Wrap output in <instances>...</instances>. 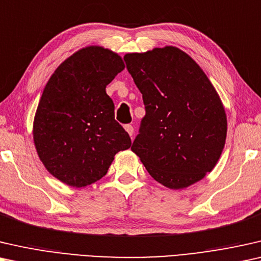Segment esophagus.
Listing matches in <instances>:
<instances>
[{
  "mask_svg": "<svg viewBox=\"0 0 261 261\" xmlns=\"http://www.w3.org/2000/svg\"><path fill=\"white\" fill-rule=\"evenodd\" d=\"M124 129L126 130V132H127V134H129L130 136L134 135V126L130 125V124H126V125L124 126Z\"/></svg>",
  "mask_w": 261,
  "mask_h": 261,
  "instance_id": "34e87169",
  "label": "esophagus"
}]
</instances>
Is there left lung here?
<instances>
[{"mask_svg":"<svg viewBox=\"0 0 261 261\" xmlns=\"http://www.w3.org/2000/svg\"><path fill=\"white\" fill-rule=\"evenodd\" d=\"M124 61L145 106L131 150L168 188L202 179L218 163L227 135L214 86L188 54L172 46L126 54Z\"/></svg>","mask_w":261,"mask_h":261,"instance_id":"left-lung-1","label":"left lung"}]
</instances>
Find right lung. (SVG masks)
Wrapping results in <instances>:
<instances>
[{"instance_id": "right-lung-1", "label": "right lung", "mask_w": 261, "mask_h": 261, "mask_svg": "<svg viewBox=\"0 0 261 261\" xmlns=\"http://www.w3.org/2000/svg\"><path fill=\"white\" fill-rule=\"evenodd\" d=\"M124 67L112 50L86 47L66 59L43 90L33 137L43 166L66 185L82 188L98 181L116 153L131 146L105 91Z\"/></svg>"}]
</instances>
